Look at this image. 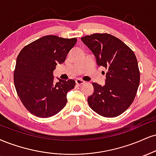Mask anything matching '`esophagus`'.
Listing matches in <instances>:
<instances>
[{"instance_id": "1", "label": "esophagus", "mask_w": 156, "mask_h": 156, "mask_svg": "<svg viewBox=\"0 0 156 156\" xmlns=\"http://www.w3.org/2000/svg\"><path fill=\"white\" fill-rule=\"evenodd\" d=\"M76 83L77 85L80 86V85H82V84L85 83V81H84V80H83L80 79V78H78V79L76 80Z\"/></svg>"}]
</instances>
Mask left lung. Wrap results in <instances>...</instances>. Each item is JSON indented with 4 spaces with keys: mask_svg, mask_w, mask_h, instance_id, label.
Returning <instances> with one entry per match:
<instances>
[{
    "mask_svg": "<svg viewBox=\"0 0 156 156\" xmlns=\"http://www.w3.org/2000/svg\"><path fill=\"white\" fill-rule=\"evenodd\" d=\"M81 41L94 54L97 65L108 70L104 86L92 83L89 107L104 117L120 115L132 105L140 84L136 56L123 41L108 33L86 35Z\"/></svg>",
    "mask_w": 156,
    "mask_h": 156,
    "instance_id": "8db88e82",
    "label": "left lung"
}]
</instances>
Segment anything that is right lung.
Returning <instances> with one entry per match:
<instances>
[{
  "instance_id": "right-lung-1",
  "label": "right lung",
  "mask_w": 156,
  "mask_h": 156,
  "mask_svg": "<svg viewBox=\"0 0 156 156\" xmlns=\"http://www.w3.org/2000/svg\"><path fill=\"white\" fill-rule=\"evenodd\" d=\"M76 38L46 35L22 48L16 58L14 82L25 108L39 118L51 117L66 105L67 94L76 85L74 80L54 81L57 64L65 61Z\"/></svg>"
}]
</instances>
